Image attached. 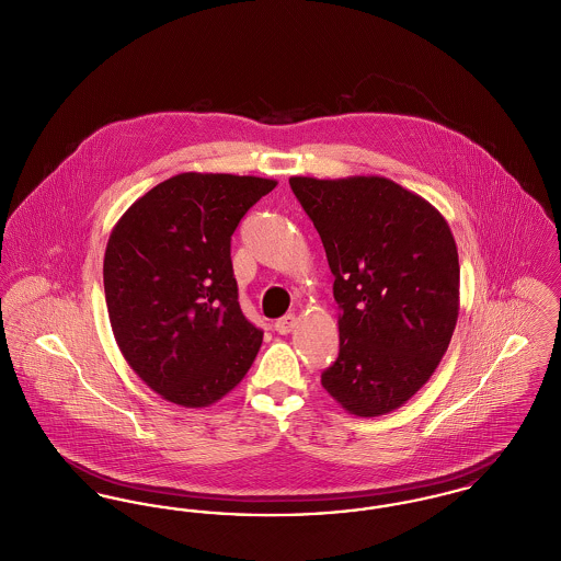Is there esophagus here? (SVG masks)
<instances>
[{
	"mask_svg": "<svg viewBox=\"0 0 561 561\" xmlns=\"http://www.w3.org/2000/svg\"><path fill=\"white\" fill-rule=\"evenodd\" d=\"M296 325H298V317H296V314H285L283 319H278V321L274 323V330H276L278 334L287 336L289 332H294Z\"/></svg>",
	"mask_w": 561,
	"mask_h": 561,
	"instance_id": "obj_1",
	"label": "esophagus"
}]
</instances>
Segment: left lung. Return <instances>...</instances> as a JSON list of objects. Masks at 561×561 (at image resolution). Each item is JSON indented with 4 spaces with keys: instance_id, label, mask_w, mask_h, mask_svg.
<instances>
[{
    "instance_id": "obj_1",
    "label": "left lung",
    "mask_w": 561,
    "mask_h": 561,
    "mask_svg": "<svg viewBox=\"0 0 561 561\" xmlns=\"http://www.w3.org/2000/svg\"><path fill=\"white\" fill-rule=\"evenodd\" d=\"M289 185L321 236L340 306V353L321 385L351 414L396 411L438 368L457 323L450 227L385 176H291Z\"/></svg>"
}]
</instances>
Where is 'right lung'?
I'll use <instances>...</instances> for the list:
<instances>
[{"mask_svg": "<svg viewBox=\"0 0 561 561\" xmlns=\"http://www.w3.org/2000/svg\"><path fill=\"white\" fill-rule=\"evenodd\" d=\"M276 181L176 174L114 225L104 291L114 340L163 400L204 409L249 373L263 332L240 310L231 233Z\"/></svg>", "mask_w": 561, "mask_h": 561, "instance_id": "right-lung-1", "label": "right lung"}]
</instances>
